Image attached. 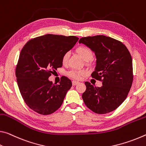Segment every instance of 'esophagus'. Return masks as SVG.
<instances>
[{"instance_id": "obj_1", "label": "esophagus", "mask_w": 146, "mask_h": 146, "mask_svg": "<svg viewBox=\"0 0 146 146\" xmlns=\"http://www.w3.org/2000/svg\"><path fill=\"white\" fill-rule=\"evenodd\" d=\"M78 83H79L78 82H76V81H72V85H74V86L78 85Z\"/></svg>"}]
</instances>
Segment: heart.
<instances>
[{
  "label": "heart",
  "instance_id": "b5f03b06",
  "mask_svg": "<svg viewBox=\"0 0 146 146\" xmlns=\"http://www.w3.org/2000/svg\"><path fill=\"white\" fill-rule=\"evenodd\" d=\"M76 52L85 61H89L93 57V52L89 47L86 46H80L76 48ZM70 53L68 52H65L62 57V63L66 64L68 60ZM85 72L84 70H71L68 72V75L72 78L78 80L81 76L84 75Z\"/></svg>",
  "mask_w": 146,
  "mask_h": 146
}]
</instances>
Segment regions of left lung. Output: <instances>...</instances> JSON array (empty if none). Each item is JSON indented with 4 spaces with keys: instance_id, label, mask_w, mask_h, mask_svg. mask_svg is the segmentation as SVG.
I'll use <instances>...</instances> for the list:
<instances>
[{
    "instance_id": "1",
    "label": "left lung",
    "mask_w": 146,
    "mask_h": 146,
    "mask_svg": "<svg viewBox=\"0 0 146 146\" xmlns=\"http://www.w3.org/2000/svg\"><path fill=\"white\" fill-rule=\"evenodd\" d=\"M94 52L96 64L92 78L102 81L96 87L86 82L82 98L88 108L97 114H106L118 108L127 98L133 80L132 57L122 42L99 35L81 38Z\"/></svg>"
}]
</instances>
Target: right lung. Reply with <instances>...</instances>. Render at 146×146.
Instances as JSON below:
<instances>
[{
    "label": "right lung",
    "instance_id": "1",
    "mask_svg": "<svg viewBox=\"0 0 146 146\" xmlns=\"http://www.w3.org/2000/svg\"><path fill=\"white\" fill-rule=\"evenodd\" d=\"M76 36L46 34L26 42L16 66L17 82L26 105L36 113L48 115L63 104L72 82L63 76L59 84L48 78L63 65L62 57L76 44Z\"/></svg>",
    "mask_w": 146,
    "mask_h": 146
}]
</instances>
